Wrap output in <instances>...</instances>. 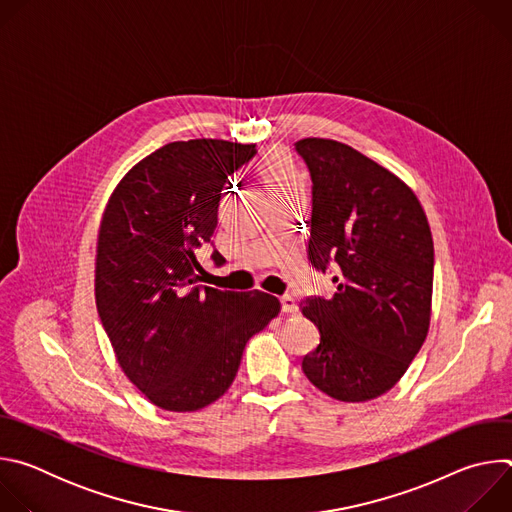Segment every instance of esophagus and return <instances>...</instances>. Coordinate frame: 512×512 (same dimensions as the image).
<instances>
[{
  "instance_id": "obj_1",
  "label": "esophagus",
  "mask_w": 512,
  "mask_h": 512,
  "mask_svg": "<svg viewBox=\"0 0 512 512\" xmlns=\"http://www.w3.org/2000/svg\"><path fill=\"white\" fill-rule=\"evenodd\" d=\"M279 302H281V310L285 314H296L298 312V304H296V300L291 298V296H283Z\"/></svg>"
}]
</instances>
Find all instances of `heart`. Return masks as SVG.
Instances as JSON below:
<instances>
[{
  "label": "heart",
  "mask_w": 512,
  "mask_h": 512,
  "mask_svg": "<svg viewBox=\"0 0 512 512\" xmlns=\"http://www.w3.org/2000/svg\"><path fill=\"white\" fill-rule=\"evenodd\" d=\"M257 176L267 188L271 198L304 188V180L300 172L296 170L294 164H291L287 154H283L281 150H271L261 158V162L257 164Z\"/></svg>",
  "instance_id": "heart-1"
}]
</instances>
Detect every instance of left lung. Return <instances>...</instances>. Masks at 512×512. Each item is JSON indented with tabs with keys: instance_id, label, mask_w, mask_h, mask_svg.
Instances as JSON below:
<instances>
[{
	"instance_id": "obj_1",
	"label": "left lung",
	"mask_w": 512,
	"mask_h": 512,
	"mask_svg": "<svg viewBox=\"0 0 512 512\" xmlns=\"http://www.w3.org/2000/svg\"><path fill=\"white\" fill-rule=\"evenodd\" d=\"M312 176L308 259L336 269L334 296L308 298L302 314L320 330L304 356L314 387L346 403L393 389L425 342L431 320L433 239L415 192L346 143H296Z\"/></svg>"
}]
</instances>
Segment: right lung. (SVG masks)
<instances>
[{"instance_id": "1", "label": "right lung", "mask_w": 512, "mask_h": 512, "mask_svg": "<svg viewBox=\"0 0 512 512\" xmlns=\"http://www.w3.org/2000/svg\"><path fill=\"white\" fill-rule=\"evenodd\" d=\"M255 154V143L172 141L137 162L105 206L97 312L121 371L160 409L198 411L223 397L247 340L279 314L265 291L198 285L196 251L214 235L225 184Z\"/></svg>"}]
</instances>
